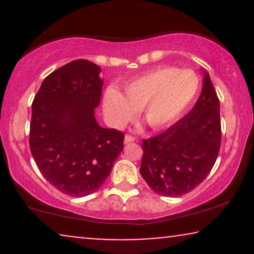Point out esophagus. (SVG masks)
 Here are the masks:
<instances>
[{
  "instance_id": "34e87169",
  "label": "esophagus",
  "mask_w": 254,
  "mask_h": 254,
  "mask_svg": "<svg viewBox=\"0 0 254 254\" xmlns=\"http://www.w3.org/2000/svg\"><path fill=\"white\" fill-rule=\"evenodd\" d=\"M135 141V137L131 136V135H126L125 136V144H130Z\"/></svg>"
}]
</instances>
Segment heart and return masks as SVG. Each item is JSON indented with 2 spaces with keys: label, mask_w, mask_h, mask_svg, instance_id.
I'll use <instances>...</instances> for the list:
<instances>
[{
  "label": "heart",
  "mask_w": 254,
  "mask_h": 254,
  "mask_svg": "<svg viewBox=\"0 0 254 254\" xmlns=\"http://www.w3.org/2000/svg\"><path fill=\"white\" fill-rule=\"evenodd\" d=\"M199 90L197 76L190 70L159 67L144 72L125 86L121 95L109 89L104 96V111L110 124L123 127L133 119L135 111L151 128L162 129L185 113Z\"/></svg>",
  "instance_id": "obj_1"
}]
</instances>
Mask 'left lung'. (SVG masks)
I'll return each mask as SVG.
<instances>
[{
	"label": "left lung",
	"instance_id": "obj_1",
	"mask_svg": "<svg viewBox=\"0 0 254 254\" xmlns=\"http://www.w3.org/2000/svg\"><path fill=\"white\" fill-rule=\"evenodd\" d=\"M202 91L192 110L169 129L143 140L141 176L159 195L180 196L199 186L221 147L220 100L203 70Z\"/></svg>",
	"mask_w": 254,
	"mask_h": 254
}]
</instances>
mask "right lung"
I'll return each instance as SVG.
<instances>
[{"instance_id": "right-lung-1", "label": "right lung", "mask_w": 254, "mask_h": 254, "mask_svg": "<svg viewBox=\"0 0 254 254\" xmlns=\"http://www.w3.org/2000/svg\"><path fill=\"white\" fill-rule=\"evenodd\" d=\"M99 72L88 60L69 62L44 79L32 103L31 154L45 179L70 196L96 192L124 149V133L96 120Z\"/></svg>"}]
</instances>
